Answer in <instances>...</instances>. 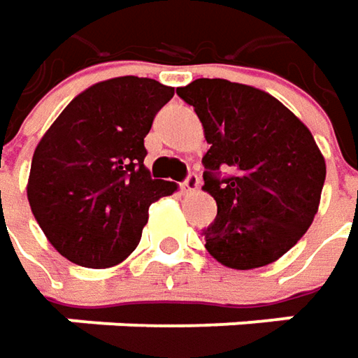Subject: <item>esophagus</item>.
Here are the masks:
<instances>
[{"label": "esophagus", "mask_w": 358, "mask_h": 358, "mask_svg": "<svg viewBox=\"0 0 358 358\" xmlns=\"http://www.w3.org/2000/svg\"><path fill=\"white\" fill-rule=\"evenodd\" d=\"M198 186H200V178H198V174H194V172H190L188 176H186V180L180 184V188H182V192H196L198 190Z\"/></svg>", "instance_id": "esophagus-1"}]
</instances>
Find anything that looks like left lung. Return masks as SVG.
Instances as JSON below:
<instances>
[{
  "mask_svg": "<svg viewBox=\"0 0 358 358\" xmlns=\"http://www.w3.org/2000/svg\"><path fill=\"white\" fill-rule=\"evenodd\" d=\"M194 106L210 150L203 188L217 216L203 229L206 250L231 269L273 264L313 224L325 158L311 130L275 96L226 79L176 89ZM232 170L228 177L221 170Z\"/></svg>",
  "mask_w": 358,
  "mask_h": 358,
  "instance_id": "obj_1",
  "label": "left lung"
}]
</instances>
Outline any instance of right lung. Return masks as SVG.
<instances>
[{"label": "right lung", "mask_w": 358, "mask_h": 358, "mask_svg": "<svg viewBox=\"0 0 358 358\" xmlns=\"http://www.w3.org/2000/svg\"><path fill=\"white\" fill-rule=\"evenodd\" d=\"M174 89L117 77L77 94L37 144L27 200L47 240L83 267H113L138 245L148 208L176 190L150 178L144 136Z\"/></svg>", "instance_id": "right-lung-1"}]
</instances>
